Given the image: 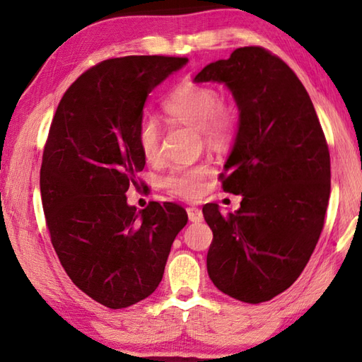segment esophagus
Segmentation results:
<instances>
[{
	"instance_id": "obj_1",
	"label": "esophagus",
	"mask_w": 362,
	"mask_h": 362,
	"mask_svg": "<svg viewBox=\"0 0 362 362\" xmlns=\"http://www.w3.org/2000/svg\"><path fill=\"white\" fill-rule=\"evenodd\" d=\"M187 211H188V218H189L191 222H202L204 214H202L201 209H196V206H189Z\"/></svg>"
}]
</instances>
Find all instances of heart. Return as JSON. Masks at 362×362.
Listing matches in <instances>:
<instances>
[{
  "instance_id": "heart-1",
  "label": "heart",
  "mask_w": 362,
  "mask_h": 362,
  "mask_svg": "<svg viewBox=\"0 0 362 362\" xmlns=\"http://www.w3.org/2000/svg\"><path fill=\"white\" fill-rule=\"evenodd\" d=\"M161 109L166 119L189 126L201 132L210 148L222 149L233 141L238 127V113L232 104H224L218 90L209 86L185 82L169 93ZM138 149L148 161L160 158V129L156 121L144 119L136 132ZM211 168L206 165L177 166L169 173L163 185L174 196L196 199L205 191Z\"/></svg>"
}]
</instances>
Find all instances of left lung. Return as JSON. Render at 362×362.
<instances>
[{
    "mask_svg": "<svg viewBox=\"0 0 362 362\" xmlns=\"http://www.w3.org/2000/svg\"><path fill=\"white\" fill-rule=\"evenodd\" d=\"M194 82L232 91L240 122L222 188L241 206L202 213L213 232L206 271L221 292L261 303L286 291L319 241L329 199V152L308 91L296 73L259 46L206 65Z\"/></svg>",
    "mask_w": 362,
    "mask_h": 362,
    "instance_id": "left-lung-1",
    "label": "left lung"
}]
</instances>
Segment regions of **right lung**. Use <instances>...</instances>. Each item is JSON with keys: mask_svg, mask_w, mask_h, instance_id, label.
Masks as SVG:
<instances>
[{"mask_svg": "<svg viewBox=\"0 0 362 362\" xmlns=\"http://www.w3.org/2000/svg\"><path fill=\"white\" fill-rule=\"evenodd\" d=\"M185 57L109 59L79 76L54 115L40 169L51 243L73 283L107 308L149 297L163 279L180 205L127 204L146 160L136 132L151 91L185 66Z\"/></svg>", "mask_w": 362, "mask_h": 362, "instance_id": "right-lung-1", "label": "right lung"}]
</instances>
